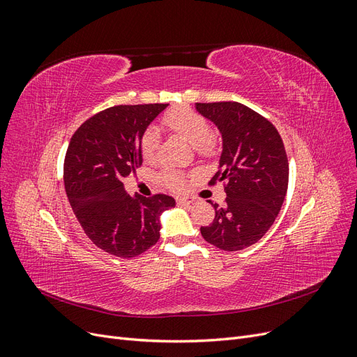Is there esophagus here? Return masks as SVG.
<instances>
[{
    "instance_id": "obj_1",
    "label": "esophagus",
    "mask_w": 357,
    "mask_h": 357,
    "mask_svg": "<svg viewBox=\"0 0 357 357\" xmlns=\"http://www.w3.org/2000/svg\"><path fill=\"white\" fill-rule=\"evenodd\" d=\"M177 204L178 205H190V204H193V199H190V198H177Z\"/></svg>"
}]
</instances>
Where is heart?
<instances>
[{
  "label": "heart",
  "mask_w": 357,
  "mask_h": 357,
  "mask_svg": "<svg viewBox=\"0 0 357 357\" xmlns=\"http://www.w3.org/2000/svg\"><path fill=\"white\" fill-rule=\"evenodd\" d=\"M162 128H165L172 135L180 137L195 147L198 156L211 158L218 153L219 139L215 134L210 132L208 122L198 112L189 109V107H177L169 110L162 117ZM159 147V137L155 129H147L142 138V156L146 162H152L156 156ZM165 185L172 190L185 189V177L177 172H165L162 176Z\"/></svg>",
  "instance_id": "b5f03b06"
}]
</instances>
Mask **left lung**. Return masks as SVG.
Masks as SVG:
<instances>
[{"instance_id":"8db88e82","label":"left lung","mask_w":357,"mask_h":357,"mask_svg":"<svg viewBox=\"0 0 357 357\" xmlns=\"http://www.w3.org/2000/svg\"><path fill=\"white\" fill-rule=\"evenodd\" d=\"M223 138L219 171L210 185L223 183V205L213 204V223L201 226L205 241L235 252L257 243L282 208L289 183V160L275 126L247 105L197 102Z\"/></svg>"}]
</instances>
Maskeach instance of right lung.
I'll use <instances>...</instances> for the list:
<instances>
[{"mask_svg":"<svg viewBox=\"0 0 357 357\" xmlns=\"http://www.w3.org/2000/svg\"><path fill=\"white\" fill-rule=\"evenodd\" d=\"M168 104L114 105L93 114L71 137L63 185L84 234L117 257L144 253L159 240V215L176 201L156 193L129 197L123 178L142 165V138Z\"/></svg>","mask_w":357,"mask_h":357,"instance_id":"right-lung-1","label":"right lung"}]
</instances>
